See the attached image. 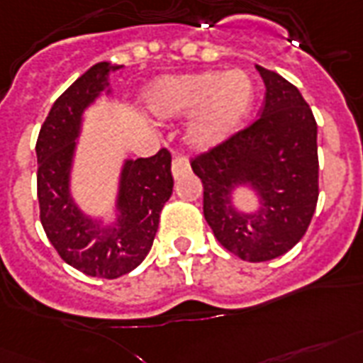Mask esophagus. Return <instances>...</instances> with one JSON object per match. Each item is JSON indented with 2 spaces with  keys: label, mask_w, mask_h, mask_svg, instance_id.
<instances>
[{
  "label": "esophagus",
  "mask_w": 363,
  "mask_h": 363,
  "mask_svg": "<svg viewBox=\"0 0 363 363\" xmlns=\"http://www.w3.org/2000/svg\"><path fill=\"white\" fill-rule=\"evenodd\" d=\"M185 172H189V162L185 161L184 157H174L172 159V174L174 178H182Z\"/></svg>",
  "instance_id": "obj_1"
}]
</instances>
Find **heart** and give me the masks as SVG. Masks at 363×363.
Here are the masks:
<instances>
[{"label":"heart","mask_w":363,"mask_h":363,"mask_svg":"<svg viewBox=\"0 0 363 363\" xmlns=\"http://www.w3.org/2000/svg\"><path fill=\"white\" fill-rule=\"evenodd\" d=\"M143 102L157 119H179L193 113L185 140L191 147L208 151L231 140L248 121L254 83L240 69L167 75L145 89Z\"/></svg>","instance_id":"obj_1"}]
</instances>
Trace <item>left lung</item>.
<instances>
[{"label": "left lung", "mask_w": 363, "mask_h": 363, "mask_svg": "<svg viewBox=\"0 0 363 363\" xmlns=\"http://www.w3.org/2000/svg\"><path fill=\"white\" fill-rule=\"evenodd\" d=\"M265 102L254 125L191 161L204 187V218L223 248L240 259L269 261L291 250L318 202V126L289 81L255 66ZM252 189L258 206H236L234 191Z\"/></svg>", "instance_id": "1"}]
</instances>
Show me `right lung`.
I'll return each instance as SVG.
<instances>
[{
    "label": "right lung",
    "instance_id": "right-lung-1",
    "mask_svg": "<svg viewBox=\"0 0 363 363\" xmlns=\"http://www.w3.org/2000/svg\"><path fill=\"white\" fill-rule=\"evenodd\" d=\"M123 66L98 62L52 104L38 153L39 216L60 257L86 277L119 278L150 254L164 202L172 195V157L167 150L147 159H126L121 167L115 218H92L72 195V170L83 115L102 94H111L109 74Z\"/></svg>",
    "mask_w": 363,
    "mask_h": 363
}]
</instances>
